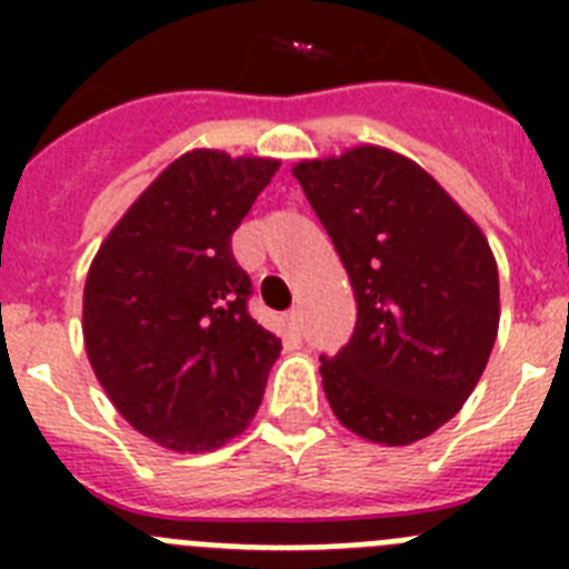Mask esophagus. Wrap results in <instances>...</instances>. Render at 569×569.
Masks as SVG:
<instances>
[{"mask_svg":"<svg viewBox=\"0 0 569 569\" xmlns=\"http://www.w3.org/2000/svg\"><path fill=\"white\" fill-rule=\"evenodd\" d=\"M288 325H290V330H293V333H299V330H301V310H290Z\"/></svg>","mask_w":569,"mask_h":569,"instance_id":"esophagus-1","label":"esophagus"}]
</instances>
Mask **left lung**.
<instances>
[{
	"label": "left lung",
	"instance_id": "1",
	"mask_svg": "<svg viewBox=\"0 0 569 569\" xmlns=\"http://www.w3.org/2000/svg\"><path fill=\"white\" fill-rule=\"evenodd\" d=\"M293 176L356 296V330L321 385L361 439L405 447L453 419L499 333L487 236L425 168L379 144L305 159Z\"/></svg>",
	"mask_w": 569,
	"mask_h": 569
}]
</instances>
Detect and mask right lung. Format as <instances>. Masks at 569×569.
<instances>
[{
    "mask_svg": "<svg viewBox=\"0 0 569 569\" xmlns=\"http://www.w3.org/2000/svg\"><path fill=\"white\" fill-rule=\"evenodd\" d=\"M279 159L196 148L156 176L93 256L82 296L90 367L133 430L208 453L256 416L281 339L248 313L230 236Z\"/></svg>",
    "mask_w": 569,
    "mask_h": 569,
    "instance_id": "obj_1",
    "label": "right lung"
}]
</instances>
